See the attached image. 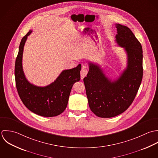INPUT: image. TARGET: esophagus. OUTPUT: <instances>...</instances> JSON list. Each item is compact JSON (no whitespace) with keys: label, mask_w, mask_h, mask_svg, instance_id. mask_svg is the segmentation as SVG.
I'll return each instance as SVG.
<instances>
[{"label":"esophagus","mask_w":158,"mask_h":158,"mask_svg":"<svg viewBox=\"0 0 158 158\" xmlns=\"http://www.w3.org/2000/svg\"><path fill=\"white\" fill-rule=\"evenodd\" d=\"M87 73H88V70L85 68L83 67L81 71V79H83L87 76Z\"/></svg>","instance_id":"esophagus-1"}]
</instances>
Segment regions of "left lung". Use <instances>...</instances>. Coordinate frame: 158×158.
Masks as SVG:
<instances>
[{"label":"left lung","mask_w":158,"mask_h":158,"mask_svg":"<svg viewBox=\"0 0 158 158\" xmlns=\"http://www.w3.org/2000/svg\"><path fill=\"white\" fill-rule=\"evenodd\" d=\"M116 42L124 48L127 64L121 76L111 81L101 67L89 62V71L84 79L89 107L95 115L110 118L125 112L133 102L143 77V52L140 43L127 27L116 24Z\"/></svg>","instance_id":"8db88e82"}]
</instances>
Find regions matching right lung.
Returning <instances> with one entry per match:
<instances>
[{
  "label": "right lung",
  "instance_id": "1",
  "mask_svg": "<svg viewBox=\"0 0 158 158\" xmlns=\"http://www.w3.org/2000/svg\"><path fill=\"white\" fill-rule=\"evenodd\" d=\"M31 33L28 32L20 43L15 68L16 89L23 104L31 112L43 117H56L65 110L73 84L80 81L81 64L63 70L54 82L46 87L33 85L26 79L22 63L24 46Z\"/></svg>",
  "mask_w": 158,
  "mask_h": 158
}]
</instances>
